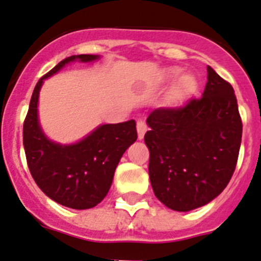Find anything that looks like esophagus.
<instances>
[{"label": "esophagus", "instance_id": "obj_1", "mask_svg": "<svg viewBox=\"0 0 261 261\" xmlns=\"http://www.w3.org/2000/svg\"><path fill=\"white\" fill-rule=\"evenodd\" d=\"M136 130H138V138L142 140L143 138H144V134L147 133L148 130L147 123H145L143 119H138V121H136Z\"/></svg>", "mask_w": 261, "mask_h": 261}]
</instances>
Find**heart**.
<instances>
[{
    "label": "heart",
    "mask_w": 261,
    "mask_h": 261,
    "mask_svg": "<svg viewBox=\"0 0 261 261\" xmlns=\"http://www.w3.org/2000/svg\"><path fill=\"white\" fill-rule=\"evenodd\" d=\"M179 75L180 69H178V67H171V69H169L166 71V78L169 81H175L177 78H179ZM195 88H196V81L192 76H190V75H185L178 82V93L180 96L189 95V93L194 92Z\"/></svg>",
    "instance_id": "heart-1"
}]
</instances>
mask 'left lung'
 <instances>
[{
  "label": "left lung",
  "instance_id": "1",
  "mask_svg": "<svg viewBox=\"0 0 261 261\" xmlns=\"http://www.w3.org/2000/svg\"><path fill=\"white\" fill-rule=\"evenodd\" d=\"M203 96L179 108H159L147 118L148 173L156 198L187 212L218 196L236 170L242 119L233 87L206 67Z\"/></svg>",
  "mask_w": 261,
  "mask_h": 261
}]
</instances>
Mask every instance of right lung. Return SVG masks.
I'll return each instance as SVG.
<instances>
[{
  "label": "right lung",
  "mask_w": 261,
  "mask_h": 261,
  "mask_svg": "<svg viewBox=\"0 0 261 261\" xmlns=\"http://www.w3.org/2000/svg\"><path fill=\"white\" fill-rule=\"evenodd\" d=\"M97 58L93 55L71 56L40 78L23 123V145L32 178L51 200L72 210L93 208L107 196L122 154L138 138L134 119L100 126L71 145L50 142L40 128L37 101L44 79L75 60L91 62Z\"/></svg>",
  "instance_id": "1"
}]
</instances>
